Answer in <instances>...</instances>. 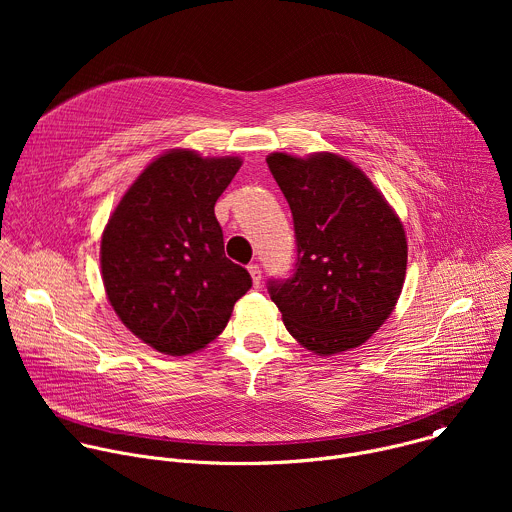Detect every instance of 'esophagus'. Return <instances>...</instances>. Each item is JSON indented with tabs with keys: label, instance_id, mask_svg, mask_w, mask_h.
Masks as SVG:
<instances>
[{
	"label": "esophagus",
	"instance_id": "obj_1",
	"mask_svg": "<svg viewBox=\"0 0 512 512\" xmlns=\"http://www.w3.org/2000/svg\"><path fill=\"white\" fill-rule=\"evenodd\" d=\"M247 269H249V273H251V277H253V285L259 287V285H261V267H259L257 263H251Z\"/></svg>",
	"mask_w": 512,
	"mask_h": 512
}]
</instances>
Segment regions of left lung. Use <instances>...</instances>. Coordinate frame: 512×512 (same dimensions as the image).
Returning <instances> with one entry per match:
<instances>
[{"mask_svg": "<svg viewBox=\"0 0 512 512\" xmlns=\"http://www.w3.org/2000/svg\"><path fill=\"white\" fill-rule=\"evenodd\" d=\"M296 231V265L267 291L287 332L328 356L369 340L391 316L407 269L399 216L336 154L267 156Z\"/></svg>", "mask_w": 512, "mask_h": 512, "instance_id": "1", "label": "left lung"}]
</instances>
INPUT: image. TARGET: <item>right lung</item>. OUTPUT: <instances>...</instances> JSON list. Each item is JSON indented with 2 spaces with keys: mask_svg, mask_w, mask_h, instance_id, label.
I'll return each instance as SVG.
<instances>
[{
  "mask_svg": "<svg viewBox=\"0 0 512 512\" xmlns=\"http://www.w3.org/2000/svg\"><path fill=\"white\" fill-rule=\"evenodd\" d=\"M239 168V158L172 150L139 174L105 227L107 298L137 338L164 354L212 342L253 285L249 271L225 257L214 216Z\"/></svg>",
  "mask_w": 512,
  "mask_h": 512,
  "instance_id": "1",
  "label": "right lung"
}]
</instances>
